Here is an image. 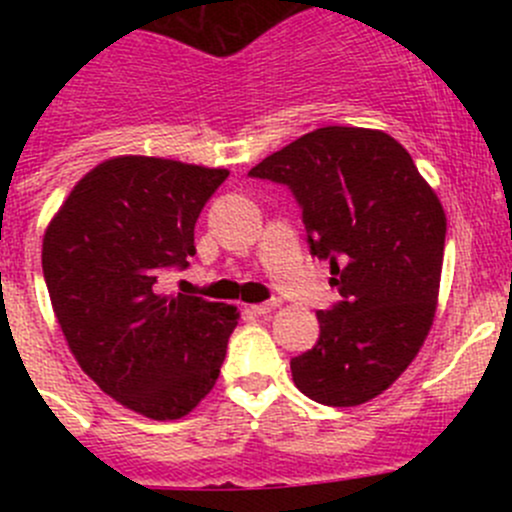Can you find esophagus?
<instances>
[{"label":"esophagus","instance_id":"1","mask_svg":"<svg viewBox=\"0 0 512 512\" xmlns=\"http://www.w3.org/2000/svg\"><path fill=\"white\" fill-rule=\"evenodd\" d=\"M280 307V299H270V302H262V304H252L250 312L257 314V317H265V314H270L272 309Z\"/></svg>","mask_w":512,"mask_h":512}]
</instances>
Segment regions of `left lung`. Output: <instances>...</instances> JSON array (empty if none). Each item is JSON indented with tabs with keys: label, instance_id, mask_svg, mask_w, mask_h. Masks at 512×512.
I'll use <instances>...</instances> for the list:
<instances>
[{
	"label": "left lung",
	"instance_id": "left-lung-1",
	"mask_svg": "<svg viewBox=\"0 0 512 512\" xmlns=\"http://www.w3.org/2000/svg\"><path fill=\"white\" fill-rule=\"evenodd\" d=\"M287 185L309 252L329 260L342 299L317 312L319 339L289 361L304 396L359 406L421 349L441 285L446 213L409 151L384 131L327 126L250 170Z\"/></svg>",
	"mask_w": 512,
	"mask_h": 512
}]
</instances>
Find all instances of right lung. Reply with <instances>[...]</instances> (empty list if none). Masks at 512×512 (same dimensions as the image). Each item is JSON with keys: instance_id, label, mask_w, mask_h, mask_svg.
<instances>
[{"instance_id": "right-lung-1", "label": "right lung", "mask_w": 512, "mask_h": 512, "mask_svg": "<svg viewBox=\"0 0 512 512\" xmlns=\"http://www.w3.org/2000/svg\"><path fill=\"white\" fill-rule=\"evenodd\" d=\"M225 168L121 156L86 173L46 227L41 270L71 354L108 396L156 421L210 394L237 309L165 297L158 277L185 270L195 223Z\"/></svg>"}]
</instances>
